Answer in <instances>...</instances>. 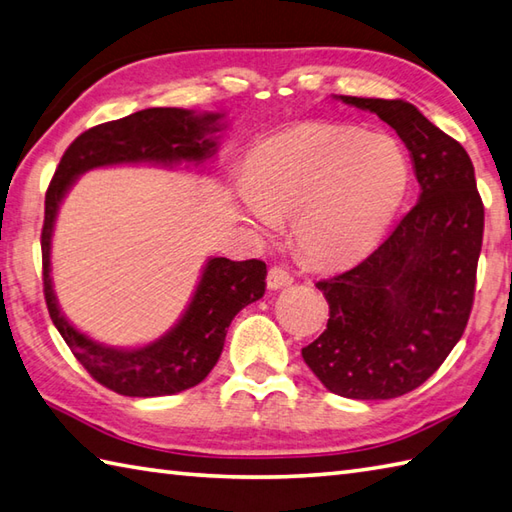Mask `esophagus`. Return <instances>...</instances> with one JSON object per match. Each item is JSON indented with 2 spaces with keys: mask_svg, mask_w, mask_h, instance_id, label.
I'll list each match as a JSON object with an SVG mask.
<instances>
[{
  "mask_svg": "<svg viewBox=\"0 0 512 512\" xmlns=\"http://www.w3.org/2000/svg\"><path fill=\"white\" fill-rule=\"evenodd\" d=\"M268 288L270 290H279V288H286L292 284V275L288 273L286 268H279V266H273L268 270Z\"/></svg>",
  "mask_w": 512,
  "mask_h": 512,
  "instance_id": "34e87169",
  "label": "esophagus"
}]
</instances>
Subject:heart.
<instances>
[{
  "label": "heart",
  "instance_id": "obj_1",
  "mask_svg": "<svg viewBox=\"0 0 512 512\" xmlns=\"http://www.w3.org/2000/svg\"><path fill=\"white\" fill-rule=\"evenodd\" d=\"M407 184V158L391 136L310 125L250 156L235 202L268 233L295 217L303 253L314 262H343L383 233Z\"/></svg>",
  "mask_w": 512,
  "mask_h": 512
}]
</instances>
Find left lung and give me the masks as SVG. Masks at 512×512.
<instances>
[{
	"instance_id": "obj_1",
	"label": "left lung",
	"mask_w": 512,
	"mask_h": 512,
	"mask_svg": "<svg viewBox=\"0 0 512 512\" xmlns=\"http://www.w3.org/2000/svg\"><path fill=\"white\" fill-rule=\"evenodd\" d=\"M396 129L420 200L363 262L317 284L328 328L301 356L332 394L398 398L420 387L471 317L484 204L464 147L407 101L339 96Z\"/></svg>"
}]
</instances>
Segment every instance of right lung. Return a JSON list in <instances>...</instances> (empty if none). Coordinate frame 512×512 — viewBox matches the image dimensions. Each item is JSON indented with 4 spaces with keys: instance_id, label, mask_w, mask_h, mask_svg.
Returning <instances> with one entry per match:
<instances>
[{
    "instance_id": "right-lung-1",
    "label": "right lung",
    "mask_w": 512,
    "mask_h": 512,
    "mask_svg": "<svg viewBox=\"0 0 512 512\" xmlns=\"http://www.w3.org/2000/svg\"><path fill=\"white\" fill-rule=\"evenodd\" d=\"M222 114H193L180 107H149L118 121L96 125L65 149L46 191V217L41 231L43 295L54 328L68 343L88 374L121 396H171L195 387L209 376L222 354L226 330L235 314L264 297L266 264L259 259L206 262L189 308L158 341L121 350L92 341L63 317L50 279V244L59 204L81 173L110 165L178 167L202 165L217 151L215 134L226 125Z\"/></svg>"
}]
</instances>
